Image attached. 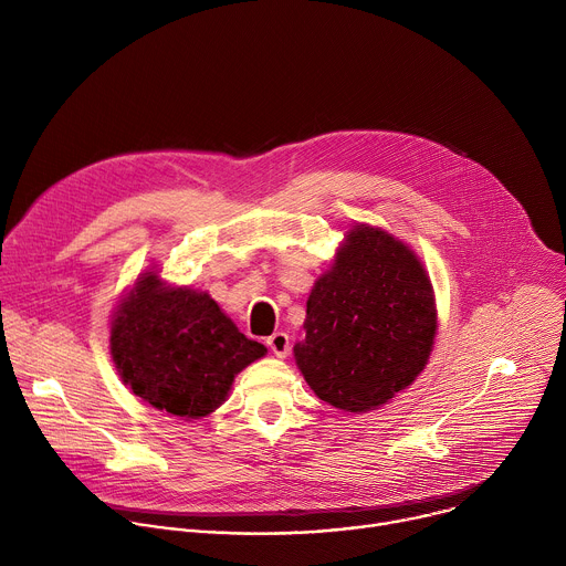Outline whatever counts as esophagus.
I'll list each match as a JSON object with an SVG mask.
<instances>
[{"instance_id":"1","label":"esophagus","mask_w":566,"mask_h":566,"mask_svg":"<svg viewBox=\"0 0 566 566\" xmlns=\"http://www.w3.org/2000/svg\"><path fill=\"white\" fill-rule=\"evenodd\" d=\"M266 345L271 347V352L277 356V358H284L289 352H291V340L284 332H275L273 336H269Z\"/></svg>"}]
</instances>
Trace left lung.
Masks as SVG:
<instances>
[{
	"label": "left lung",
	"mask_w": 566,
	"mask_h": 566,
	"mask_svg": "<svg viewBox=\"0 0 566 566\" xmlns=\"http://www.w3.org/2000/svg\"><path fill=\"white\" fill-rule=\"evenodd\" d=\"M295 363L308 387L345 412H369L426 367L437 308L419 258L380 228L349 230L311 289Z\"/></svg>",
	"instance_id": "left-lung-1"
}]
</instances>
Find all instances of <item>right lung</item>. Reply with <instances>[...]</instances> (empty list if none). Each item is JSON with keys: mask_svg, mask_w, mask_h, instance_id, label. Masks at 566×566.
<instances>
[{"mask_svg": "<svg viewBox=\"0 0 566 566\" xmlns=\"http://www.w3.org/2000/svg\"><path fill=\"white\" fill-rule=\"evenodd\" d=\"M109 345L125 385L181 419L214 412L234 374L266 354L208 293L164 286L154 273L138 277L116 308Z\"/></svg>", "mask_w": 566, "mask_h": 566, "instance_id": "1", "label": "right lung"}]
</instances>
